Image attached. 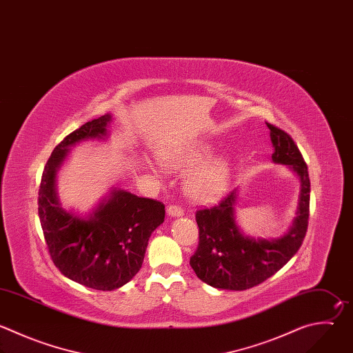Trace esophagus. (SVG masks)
Listing matches in <instances>:
<instances>
[{
  "instance_id": "obj_1",
  "label": "esophagus",
  "mask_w": 353,
  "mask_h": 353,
  "mask_svg": "<svg viewBox=\"0 0 353 353\" xmlns=\"http://www.w3.org/2000/svg\"><path fill=\"white\" fill-rule=\"evenodd\" d=\"M166 213L168 216L170 217H181L184 214V210L179 206H174V205H170L168 209H166Z\"/></svg>"
}]
</instances>
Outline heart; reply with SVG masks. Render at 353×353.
Returning a JSON list of instances; mask_svg holds the SVG:
<instances>
[{
  "mask_svg": "<svg viewBox=\"0 0 353 353\" xmlns=\"http://www.w3.org/2000/svg\"><path fill=\"white\" fill-rule=\"evenodd\" d=\"M206 147H190L159 155L161 166L168 172H183L196 166L208 157ZM231 179V163L224 157L212 158L194 169L185 179L187 195L198 203H210L227 190Z\"/></svg>",
  "mask_w": 353,
  "mask_h": 353,
  "instance_id": "1",
  "label": "heart"
}]
</instances>
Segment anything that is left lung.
I'll list each match as a JSON object with an SVG mask.
<instances>
[{
	"label": "left lung",
	"mask_w": 353,
	"mask_h": 353,
	"mask_svg": "<svg viewBox=\"0 0 353 353\" xmlns=\"http://www.w3.org/2000/svg\"><path fill=\"white\" fill-rule=\"evenodd\" d=\"M266 125L274 150L273 162L287 165L299 180L296 216L284 236L255 239L247 236L237 223L239 188L232 190L217 206L198 210L195 219L199 227V244L190 265L199 280L219 290L243 291L272 277L298 252L307 230V166L294 140L281 129Z\"/></svg>",
	"instance_id": "left-lung-1"
}]
</instances>
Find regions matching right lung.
Listing matches in <instances>:
<instances>
[{
    "label": "right lung",
    "instance_id": "right-lung-1",
    "mask_svg": "<svg viewBox=\"0 0 353 353\" xmlns=\"http://www.w3.org/2000/svg\"><path fill=\"white\" fill-rule=\"evenodd\" d=\"M110 113L87 122L52 151L39 190V216L54 265L84 287L113 291L141 269L148 240L165 220V205L110 188L88 214L65 209L57 192V174L73 147L109 139Z\"/></svg>",
    "mask_w": 353,
    "mask_h": 353
}]
</instances>
